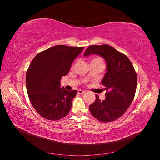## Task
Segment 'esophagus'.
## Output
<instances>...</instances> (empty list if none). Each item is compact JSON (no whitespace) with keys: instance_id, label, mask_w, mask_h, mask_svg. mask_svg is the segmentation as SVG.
<instances>
[{"instance_id":"obj_1","label":"esophagus","mask_w":160,"mask_h":160,"mask_svg":"<svg viewBox=\"0 0 160 160\" xmlns=\"http://www.w3.org/2000/svg\"><path fill=\"white\" fill-rule=\"evenodd\" d=\"M78 94H85V91L82 90H78Z\"/></svg>"}]
</instances>
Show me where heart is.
Wrapping results in <instances>:
<instances>
[{
	"mask_svg": "<svg viewBox=\"0 0 160 160\" xmlns=\"http://www.w3.org/2000/svg\"><path fill=\"white\" fill-rule=\"evenodd\" d=\"M95 61H99V62H102V63H103V60H102L101 58H99V57H96V58H93L92 60L91 63H92V62H95Z\"/></svg>",
	"mask_w": 160,
	"mask_h": 160,
	"instance_id": "b5f03b06",
	"label": "heart"
}]
</instances>
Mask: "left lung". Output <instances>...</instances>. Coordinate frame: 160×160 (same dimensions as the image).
Returning a JSON list of instances; mask_svg holds the SVG:
<instances>
[{"label":"left lung","mask_w":160,"mask_h":160,"mask_svg":"<svg viewBox=\"0 0 160 160\" xmlns=\"http://www.w3.org/2000/svg\"><path fill=\"white\" fill-rule=\"evenodd\" d=\"M97 54L107 63V72L102 85L107 90L104 100L96 94L95 102L89 106L91 114L101 122H112L120 118L134 99L137 74L131 61L122 53L107 44L91 45L84 56Z\"/></svg>","instance_id":"left-lung-1"}]
</instances>
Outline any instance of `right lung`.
<instances>
[{
    "label": "right lung",
    "mask_w": 160,
    "mask_h": 160,
    "mask_svg": "<svg viewBox=\"0 0 160 160\" xmlns=\"http://www.w3.org/2000/svg\"><path fill=\"white\" fill-rule=\"evenodd\" d=\"M83 48L54 46L32 61L26 73L27 90L32 105L43 118L58 121L69 113L78 92L61 89L60 80L68 73L72 61Z\"/></svg>",
    "instance_id": "add662e5"
}]
</instances>
